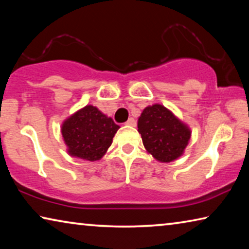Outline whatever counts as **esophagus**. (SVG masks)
I'll use <instances>...</instances> for the list:
<instances>
[{"label": "esophagus", "instance_id": "1", "mask_svg": "<svg viewBox=\"0 0 249 249\" xmlns=\"http://www.w3.org/2000/svg\"><path fill=\"white\" fill-rule=\"evenodd\" d=\"M125 125H127V126H133V127H135V126H136V121H135V120L133 119V117H130V119H128V121L126 122Z\"/></svg>", "mask_w": 249, "mask_h": 249}]
</instances>
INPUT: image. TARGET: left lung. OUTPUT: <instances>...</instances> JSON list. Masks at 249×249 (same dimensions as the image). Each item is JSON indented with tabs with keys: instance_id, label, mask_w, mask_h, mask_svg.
<instances>
[{
	"instance_id": "1",
	"label": "left lung",
	"mask_w": 249,
	"mask_h": 249,
	"mask_svg": "<svg viewBox=\"0 0 249 249\" xmlns=\"http://www.w3.org/2000/svg\"><path fill=\"white\" fill-rule=\"evenodd\" d=\"M137 127L147 153L160 162L180 158L191 138L190 127L158 103L142 109Z\"/></svg>"
}]
</instances>
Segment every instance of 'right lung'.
I'll return each mask as SVG.
<instances>
[{"label": "right lung", "instance_id": "add662e5", "mask_svg": "<svg viewBox=\"0 0 249 249\" xmlns=\"http://www.w3.org/2000/svg\"><path fill=\"white\" fill-rule=\"evenodd\" d=\"M119 128L98 107L86 105L64 121L61 135L71 157L96 161L107 154Z\"/></svg>", "mask_w": 249, "mask_h": 249}]
</instances>
